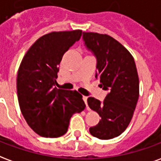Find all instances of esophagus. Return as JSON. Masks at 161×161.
<instances>
[{"instance_id":"obj_1","label":"esophagus","mask_w":161,"mask_h":161,"mask_svg":"<svg viewBox=\"0 0 161 161\" xmlns=\"http://www.w3.org/2000/svg\"><path fill=\"white\" fill-rule=\"evenodd\" d=\"M82 98H83V100L85 101L86 105V106H87V97H86V96H83Z\"/></svg>"}]
</instances>
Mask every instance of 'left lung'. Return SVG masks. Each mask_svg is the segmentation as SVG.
Masks as SVG:
<instances>
[{"mask_svg": "<svg viewBox=\"0 0 161 161\" xmlns=\"http://www.w3.org/2000/svg\"><path fill=\"white\" fill-rule=\"evenodd\" d=\"M86 47L97 58L96 78L109 93L104 102L93 97L87 98L89 107L101 119L89 131L101 140L120 136L133 118L139 98V78L135 60L125 47L107 34L83 32Z\"/></svg>", "mask_w": 161, "mask_h": 161, "instance_id": "8db88e82", "label": "left lung"}]
</instances>
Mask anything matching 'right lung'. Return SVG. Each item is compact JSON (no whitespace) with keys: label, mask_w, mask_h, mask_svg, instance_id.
Segmentation results:
<instances>
[{"label":"right lung","mask_w":161,"mask_h":161,"mask_svg":"<svg viewBox=\"0 0 161 161\" xmlns=\"http://www.w3.org/2000/svg\"><path fill=\"white\" fill-rule=\"evenodd\" d=\"M81 34V30L45 34L30 47L21 61L17 75L19 105L28 125L41 136H63L72 115L86 107L82 95L76 90L56 86L63 55Z\"/></svg>","instance_id":"obj_1"}]
</instances>
